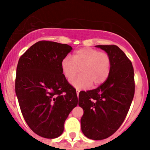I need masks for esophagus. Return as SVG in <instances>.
Segmentation results:
<instances>
[{
  "label": "esophagus",
  "mask_w": 150,
  "mask_h": 150,
  "mask_svg": "<svg viewBox=\"0 0 150 150\" xmlns=\"http://www.w3.org/2000/svg\"><path fill=\"white\" fill-rule=\"evenodd\" d=\"M76 95H77V97L79 96V89H76Z\"/></svg>",
  "instance_id": "1"
}]
</instances>
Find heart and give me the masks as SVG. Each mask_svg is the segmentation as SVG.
<instances>
[{"instance_id":"obj_1","label":"heart","mask_w":150,"mask_h":150,"mask_svg":"<svg viewBox=\"0 0 150 150\" xmlns=\"http://www.w3.org/2000/svg\"><path fill=\"white\" fill-rule=\"evenodd\" d=\"M62 71L67 79H71L78 72L79 67L82 74L71 79V83L76 88L97 86L104 83L110 72L111 61L109 55L95 49L85 47L77 50L73 59L67 56L62 61Z\"/></svg>"}]
</instances>
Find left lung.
<instances>
[{"label":"left lung","mask_w":150,"mask_h":150,"mask_svg":"<svg viewBox=\"0 0 150 150\" xmlns=\"http://www.w3.org/2000/svg\"><path fill=\"white\" fill-rule=\"evenodd\" d=\"M95 46L109 55L110 72L99 87L79 92V106L84 111L82 132L88 138L99 140L114 134L124 122L134 95V79L132 62L117 46Z\"/></svg>","instance_id":"1"}]
</instances>
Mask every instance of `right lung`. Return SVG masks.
<instances>
[{
  "mask_svg": "<svg viewBox=\"0 0 150 150\" xmlns=\"http://www.w3.org/2000/svg\"><path fill=\"white\" fill-rule=\"evenodd\" d=\"M71 50L67 44L39 41L18 60L15 88L22 116L30 129L45 138L63 133L66 119L77 105L76 89L61 66Z\"/></svg>",
  "mask_w": 150,
  "mask_h": 150,
  "instance_id": "1",
  "label": "right lung"
}]
</instances>
